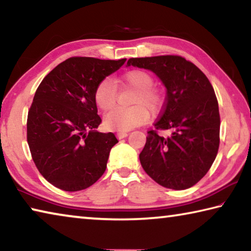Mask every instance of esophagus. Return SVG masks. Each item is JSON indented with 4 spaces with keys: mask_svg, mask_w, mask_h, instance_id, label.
I'll list each match as a JSON object with an SVG mask.
<instances>
[{
    "mask_svg": "<svg viewBox=\"0 0 251 251\" xmlns=\"http://www.w3.org/2000/svg\"><path fill=\"white\" fill-rule=\"evenodd\" d=\"M128 136V133H126V131H120V133H117V137L122 139V138H125Z\"/></svg>",
    "mask_w": 251,
    "mask_h": 251,
    "instance_id": "obj_1",
    "label": "esophagus"
}]
</instances>
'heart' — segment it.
<instances>
[{
    "mask_svg": "<svg viewBox=\"0 0 251 251\" xmlns=\"http://www.w3.org/2000/svg\"><path fill=\"white\" fill-rule=\"evenodd\" d=\"M122 82L136 90L130 107H116L105 116L109 129L126 131L150 120V112L156 114L163 106L164 96L159 88L152 86L154 79L148 72L133 70L122 76ZM117 86L112 78H104L97 84L94 100L100 109L109 110L116 103Z\"/></svg>",
    "mask_w": 251,
    "mask_h": 251,
    "instance_id": "heart-1",
    "label": "heart"
}]
</instances>
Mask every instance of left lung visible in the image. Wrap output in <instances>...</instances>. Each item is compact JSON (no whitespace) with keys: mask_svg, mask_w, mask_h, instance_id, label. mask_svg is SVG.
I'll return each mask as SVG.
<instances>
[{"mask_svg":"<svg viewBox=\"0 0 251 251\" xmlns=\"http://www.w3.org/2000/svg\"><path fill=\"white\" fill-rule=\"evenodd\" d=\"M127 65L152 71L167 88L155 129L147 131L139 154L144 171L166 188H190L209 171L219 148L220 116L212 85L179 55L129 58ZM158 130L171 135L164 138Z\"/></svg>","mask_w":251,"mask_h":251,"instance_id":"8db88e82","label":"left lung"}]
</instances>
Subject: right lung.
I'll list each match as a JSON object with an SVG mask.
<instances>
[{"label":"right lung","instance_id":"add662e5","mask_svg":"<svg viewBox=\"0 0 251 251\" xmlns=\"http://www.w3.org/2000/svg\"><path fill=\"white\" fill-rule=\"evenodd\" d=\"M125 62L70 57L37 87L27 114V143L36 168L53 186L78 192L104 174L118 141L113 133L95 130L101 120L94 92Z\"/></svg>","mask_w":251,"mask_h":251}]
</instances>
